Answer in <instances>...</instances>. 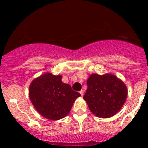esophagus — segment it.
<instances>
[{
  "label": "esophagus",
  "mask_w": 148,
  "mask_h": 148,
  "mask_svg": "<svg viewBox=\"0 0 148 148\" xmlns=\"http://www.w3.org/2000/svg\"><path fill=\"white\" fill-rule=\"evenodd\" d=\"M79 93L81 94V95H82V96H83V95H84V90H81V91H80V92H79Z\"/></svg>",
  "instance_id": "34e87169"
}]
</instances>
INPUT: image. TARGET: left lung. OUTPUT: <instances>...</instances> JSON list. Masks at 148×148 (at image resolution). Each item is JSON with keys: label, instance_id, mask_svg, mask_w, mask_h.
Masks as SVG:
<instances>
[{"label": "left lung", "instance_id": "left-lung-1", "mask_svg": "<svg viewBox=\"0 0 148 148\" xmlns=\"http://www.w3.org/2000/svg\"><path fill=\"white\" fill-rule=\"evenodd\" d=\"M87 90L84 99L97 117L108 118L117 114L126 101V85L110 74H92L87 79Z\"/></svg>", "mask_w": 148, "mask_h": 148}]
</instances>
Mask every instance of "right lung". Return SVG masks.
<instances>
[{
  "label": "right lung",
  "instance_id": "1",
  "mask_svg": "<svg viewBox=\"0 0 148 148\" xmlns=\"http://www.w3.org/2000/svg\"><path fill=\"white\" fill-rule=\"evenodd\" d=\"M62 75L45 73L32 81L29 97L36 111L50 120H58L69 113L73 103L81 96L68 84L62 82Z\"/></svg>",
  "mask_w": 148,
  "mask_h": 148
}]
</instances>
